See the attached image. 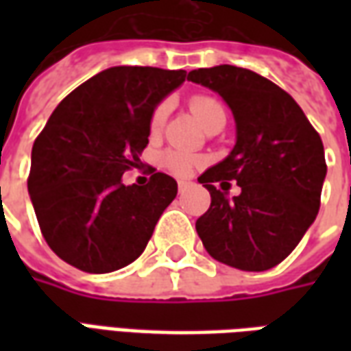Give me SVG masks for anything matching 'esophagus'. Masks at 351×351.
Masks as SVG:
<instances>
[{"label": "esophagus", "instance_id": "1", "mask_svg": "<svg viewBox=\"0 0 351 351\" xmlns=\"http://www.w3.org/2000/svg\"><path fill=\"white\" fill-rule=\"evenodd\" d=\"M191 188V182H188V180H178V191L180 193H184L186 190H190Z\"/></svg>", "mask_w": 351, "mask_h": 351}]
</instances>
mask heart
Listing matches in <instances>:
<instances>
[{"label": "heart", "instance_id": "b5f03b06", "mask_svg": "<svg viewBox=\"0 0 351 351\" xmlns=\"http://www.w3.org/2000/svg\"><path fill=\"white\" fill-rule=\"evenodd\" d=\"M190 108L193 116L205 125V130L216 122H226V110L221 107L220 101L213 97V95H205V93L193 95L190 99ZM167 114L169 103L161 101L160 105L154 108L152 116H150V131L152 133H160L163 123L167 120ZM197 163H201L199 156L184 152V150H178V148H169V150L161 154V165L167 169L169 173H173L176 176L190 175L191 169L195 167Z\"/></svg>", "mask_w": 351, "mask_h": 351}]
</instances>
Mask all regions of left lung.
Returning a JSON list of instances; mask_svg holds the SVG:
<instances>
[{
  "label": "left lung",
  "instance_id": "obj_1",
  "mask_svg": "<svg viewBox=\"0 0 351 351\" xmlns=\"http://www.w3.org/2000/svg\"><path fill=\"white\" fill-rule=\"evenodd\" d=\"M188 80L220 93L237 122L235 148L199 176L210 191L195 221L199 239L229 267L272 269L316 220L327 173L322 137L289 93L250 69L216 65L193 69ZM229 180L241 186L233 202L213 186Z\"/></svg>",
  "mask_w": 351,
  "mask_h": 351
}]
</instances>
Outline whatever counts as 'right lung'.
<instances>
[{"label":"right lung","mask_w":351,"mask_h":351,"mask_svg":"<svg viewBox=\"0 0 351 351\" xmlns=\"http://www.w3.org/2000/svg\"><path fill=\"white\" fill-rule=\"evenodd\" d=\"M186 80L184 69L110 67L73 90L32 148L27 191L52 252L84 272L122 269L143 254L176 180L150 169L123 186L148 145L150 116Z\"/></svg>","instance_id":"add662e5"}]
</instances>
